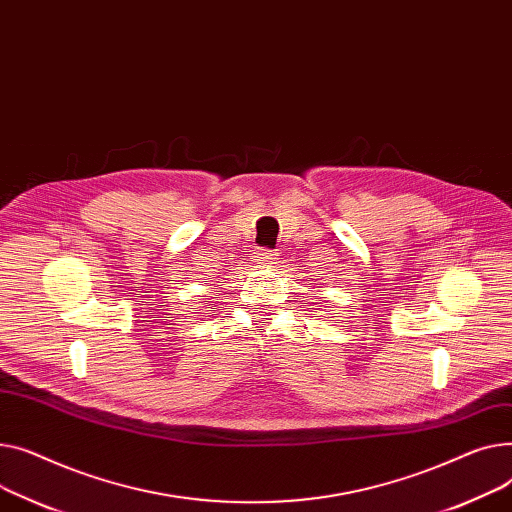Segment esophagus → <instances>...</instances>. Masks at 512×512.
Returning <instances> with one entry per match:
<instances>
[{
	"mask_svg": "<svg viewBox=\"0 0 512 512\" xmlns=\"http://www.w3.org/2000/svg\"><path fill=\"white\" fill-rule=\"evenodd\" d=\"M254 258H256L258 264H266L268 266V264H275L277 262V252L275 250H258Z\"/></svg>",
	"mask_w": 512,
	"mask_h": 512,
	"instance_id": "esophagus-1",
	"label": "esophagus"
}]
</instances>
